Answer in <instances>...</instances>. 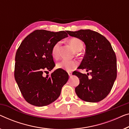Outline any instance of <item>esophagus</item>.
Returning <instances> with one entry per match:
<instances>
[{
  "mask_svg": "<svg viewBox=\"0 0 129 129\" xmlns=\"http://www.w3.org/2000/svg\"><path fill=\"white\" fill-rule=\"evenodd\" d=\"M68 74H69V76H71L72 75V72H68Z\"/></svg>",
  "mask_w": 129,
  "mask_h": 129,
  "instance_id": "esophagus-1",
  "label": "esophagus"
}]
</instances>
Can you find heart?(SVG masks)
<instances>
[{
    "instance_id": "heart-1",
    "label": "heart",
    "mask_w": 129,
    "mask_h": 129,
    "mask_svg": "<svg viewBox=\"0 0 129 129\" xmlns=\"http://www.w3.org/2000/svg\"><path fill=\"white\" fill-rule=\"evenodd\" d=\"M69 44L72 46L74 51L77 52L81 51L83 48V42L80 39L73 38L69 40ZM60 42H58L54 45L52 49V55L55 59H57L59 56V49H60ZM78 63L75 60H71L68 59H63L59 63H57V68L63 69L68 72L71 71L75 69L77 66Z\"/></svg>"
}]
</instances>
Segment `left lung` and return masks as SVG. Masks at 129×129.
<instances>
[{
  "instance_id": "obj_1",
  "label": "left lung",
  "mask_w": 129,
  "mask_h": 129,
  "mask_svg": "<svg viewBox=\"0 0 129 129\" xmlns=\"http://www.w3.org/2000/svg\"><path fill=\"white\" fill-rule=\"evenodd\" d=\"M69 35L84 42L85 53L78 69L87 74L74 72L80 84L76 87L77 95L89 102H97L109 94L117 76L116 57L110 42L105 37L90 29L67 31ZM90 74L91 79L88 77Z\"/></svg>"
}]
</instances>
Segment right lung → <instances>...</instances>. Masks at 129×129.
Segmentation results:
<instances>
[{"label": "right lung", "mask_w": 129, "mask_h": 129, "mask_svg": "<svg viewBox=\"0 0 129 129\" xmlns=\"http://www.w3.org/2000/svg\"><path fill=\"white\" fill-rule=\"evenodd\" d=\"M66 32L37 29L24 38L16 52L14 78L24 99L31 105L44 106L52 103L68 81V73L61 69L51 75L44 74L55 66L52 48L68 37Z\"/></svg>", "instance_id": "add662e5"}]
</instances>
